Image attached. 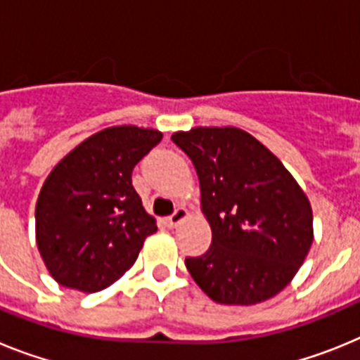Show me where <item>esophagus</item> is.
Returning <instances> with one entry per match:
<instances>
[{"instance_id":"obj_1","label":"esophagus","mask_w":360,"mask_h":360,"mask_svg":"<svg viewBox=\"0 0 360 360\" xmlns=\"http://www.w3.org/2000/svg\"><path fill=\"white\" fill-rule=\"evenodd\" d=\"M187 216H189V212H187L186 207H178L176 211L169 216V218H165V224H167V227L173 229V227H176L178 224H182Z\"/></svg>"}]
</instances>
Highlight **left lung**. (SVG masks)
<instances>
[{"label":"left lung","mask_w":360,"mask_h":360,"mask_svg":"<svg viewBox=\"0 0 360 360\" xmlns=\"http://www.w3.org/2000/svg\"><path fill=\"white\" fill-rule=\"evenodd\" d=\"M171 139L195 164L212 232L207 252L186 259L189 274L216 303L249 307L274 297L314 241L307 193L274 153L240 128L198 126Z\"/></svg>","instance_id":"8db88e82"}]
</instances>
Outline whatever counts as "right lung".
<instances>
[{"label":"right lung","mask_w":360,"mask_h":360,"mask_svg":"<svg viewBox=\"0 0 360 360\" xmlns=\"http://www.w3.org/2000/svg\"><path fill=\"white\" fill-rule=\"evenodd\" d=\"M160 141L158 129L111 126L50 171L36 203V243L59 285L94 294L131 269L146 238L157 232L131 173Z\"/></svg>","instance_id":"right-lung-1"}]
</instances>
